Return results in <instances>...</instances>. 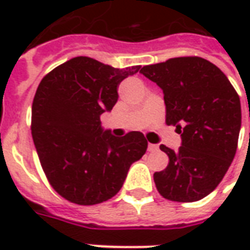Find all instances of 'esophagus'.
Here are the masks:
<instances>
[{"mask_svg": "<svg viewBox=\"0 0 250 250\" xmlns=\"http://www.w3.org/2000/svg\"><path fill=\"white\" fill-rule=\"evenodd\" d=\"M147 148H148V151H157L158 146L157 145H152V143H148V147H147Z\"/></svg>", "mask_w": 250, "mask_h": 250, "instance_id": "1", "label": "esophagus"}]
</instances>
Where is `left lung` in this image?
<instances>
[{
	"instance_id": "1",
	"label": "left lung",
	"mask_w": 250,
	"mask_h": 250,
	"mask_svg": "<svg viewBox=\"0 0 250 250\" xmlns=\"http://www.w3.org/2000/svg\"><path fill=\"white\" fill-rule=\"evenodd\" d=\"M141 72L162 88L166 125L182 138L177 151L161 145L168 165L154 174L157 190L174 202L199 201L220 185L236 155L240 96L218 66L198 56L168 59Z\"/></svg>"
}]
</instances>
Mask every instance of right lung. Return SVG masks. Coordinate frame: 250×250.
Returning <instances> with one entry per match:
<instances>
[{
	"mask_svg": "<svg viewBox=\"0 0 250 250\" xmlns=\"http://www.w3.org/2000/svg\"><path fill=\"white\" fill-rule=\"evenodd\" d=\"M141 65L114 68L73 57L42 77L32 104V138L48 182L62 198L96 205L112 198L147 150L139 131L116 138L100 115L118 102L122 80Z\"/></svg>",
	"mask_w": 250,
	"mask_h": 250,
	"instance_id": "obj_1",
	"label": "right lung"
}]
</instances>
